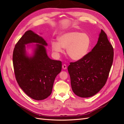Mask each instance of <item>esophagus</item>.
Segmentation results:
<instances>
[{
    "label": "esophagus",
    "instance_id": "obj_1",
    "mask_svg": "<svg viewBox=\"0 0 124 124\" xmlns=\"http://www.w3.org/2000/svg\"><path fill=\"white\" fill-rule=\"evenodd\" d=\"M62 69H67V66H66V65H65V64H63L62 66Z\"/></svg>",
    "mask_w": 124,
    "mask_h": 124
}]
</instances>
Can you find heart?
<instances>
[{
	"label": "heart",
	"mask_w": 124,
	"mask_h": 124,
	"mask_svg": "<svg viewBox=\"0 0 124 124\" xmlns=\"http://www.w3.org/2000/svg\"><path fill=\"white\" fill-rule=\"evenodd\" d=\"M57 42L51 43L52 50L58 54L66 48L67 54L73 61H78L87 54L91 44L90 37L86 33L78 31H68L57 37Z\"/></svg>",
	"instance_id": "heart-1"
}]
</instances>
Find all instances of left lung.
Instances as JSON below:
<instances>
[{
	"label": "left lung",
	"instance_id": "obj_1",
	"mask_svg": "<svg viewBox=\"0 0 124 124\" xmlns=\"http://www.w3.org/2000/svg\"><path fill=\"white\" fill-rule=\"evenodd\" d=\"M113 48L101 29L95 47L79 61L68 67L73 93L88 98L98 93L106 84L113 61Z\"/></svg>",
	"mask_w": 124,
	"mask_h": 124
}]
</instances>
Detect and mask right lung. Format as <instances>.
<instances>
[{
	"label": "right lung",
	"instance_id": "add662e5",
	"mask_svg": "<svg viewBox=\"0 0 124 124\" xmlns=\"http://www.w3.org/2000/svg\"><path fill=\"white\" fill-rule=\"evenodd\" d=\"M31 43L36 44L32 46L33 55L29 56L25 45ZM47 46L42 37L28 31L18 40L13 53L17 83L26 95L36 100H43L51 94L55 78L62 68L61 61L48 57L45 47Z\"/></svg>",
	"mask_w": 124,
	"mask_h": 124
}]
</instances>
